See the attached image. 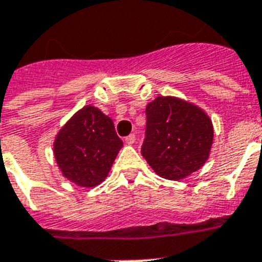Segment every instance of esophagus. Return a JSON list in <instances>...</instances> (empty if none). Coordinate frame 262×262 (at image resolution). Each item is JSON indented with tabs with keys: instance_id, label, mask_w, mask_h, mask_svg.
Masks as SVG:
<instances>
[{
	"instance_id": "34e87169",
	"label": "esophagus",
	"mask_w": 262,
	"mask_h": 262,
	"mask_svg": "<svg viewBox=\"0 0 262 262\" xmlns=\"http://www.w3.org/2000/svg\"><path fill=\"white\" fill-rule=\"evenodd\" d=\"M135 142H136V136L135 135H130V136H127V137H125V144L133 145Z\"/></svg>"
}]
</instances>
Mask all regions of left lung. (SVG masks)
I'll return each mask as SVG.
<instances>
[{"label": "left lung", "instance_id": "left-lung-1", "mask_svg": "<svg viewBox=\"0 0 262 262\" xmlns=\"http://www.w3.org/2000/svg\"><path fill=\"white\" fill-rule=\"evenodd\" d=\"M145 112L141 153L160 177L179 181L204 166L212 149L213 124L201 107L172 96H158Z\"/></svg>", "mask_w": 262, "mask_h": 262}]
</instances>
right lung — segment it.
I'll use <instances>...</instances> for the list:
<instances>
[{
	"label": "right lung",
	"mask_w": 262,
	"mask_h": 262,
	"mask_svg": "<svg viewBox=\"0 0 262 262\" xmlns=\"http://www.w3.org/2000/svg\"><path fill=\"white\" fill-rule=\"evenodd\" d=\"M122 148L111 117L86 105L57 133L53 155L65 179L82 188L100 185Z\"/></svg>",
	"instance_id": "right-lung-1"
}]
</instances>
